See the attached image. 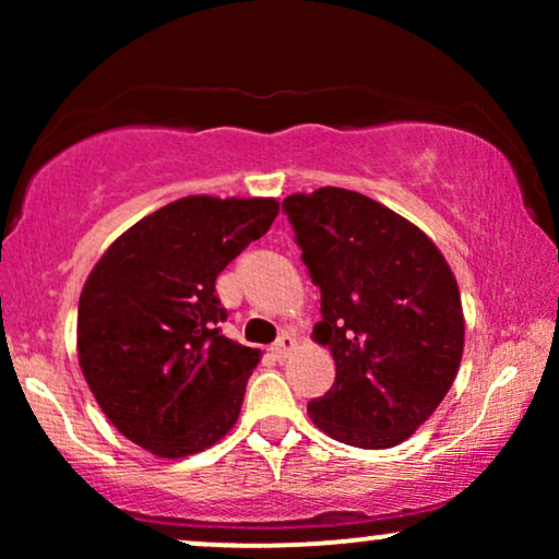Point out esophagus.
Here are the masks:
<instances>
[{
    "label": "esophagus",
    "instance_id": "esophagus-1",
    "mask_svg": "<svg viewBox=\"0 0 559 559\" xmlns=\"http://www.w3.org/2000/svg\"><path fill=\"white\" fill-rule=\"evenodd\" d=\"M292 349H294V336H292V333H288V331L281 333V336L275 338L273 346H271L273 357H278V360H284V357H286Z\"/></svg>",
    "mask_w": 559,
    "mask_h": 559
}]
</instances>
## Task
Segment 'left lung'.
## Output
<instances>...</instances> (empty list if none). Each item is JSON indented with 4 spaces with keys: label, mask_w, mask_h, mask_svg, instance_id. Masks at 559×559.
Returning a JSON list of instances; mask_svg holds the SVG:
<instances>
[{
    "label": "left lung",
    "mask_w": 559,
    "mask_h": 559,
    "mask_svg": "<svg viewBox=\"0 0 559 559\" xmlns=\"http://www.w3.org/2000/svg\"><path fill=\"white\" fill-rule=\"evenodd\" d=\"M281 207L320 286L323 320L312 333L336 362V381L307 413L344 444L396 447L431 418L457 376V281L436 243L376 199L325 186Z\"/></svg>",
    "instance_id": "8db88e82"
}]
</instances>
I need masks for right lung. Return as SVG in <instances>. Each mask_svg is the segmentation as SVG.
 Returning a JSON list of instances; mask_svg holds the SVG:
<instances>
[{"label":"right lung","instance_id":"add662e5","mask_svg":"<svg viewBox=\"0 0 559 559\" xmlns=\"http://www.w3.org/2000/svg\"><path fill=\"white\" fill-rule=\"evenodd\" d=\"M278 215L275 199L183 197L128 228L79 301V362L126 439L186 457L241 413L260 352L221 333L217 275Z\"/></svg>","mask_w":559,"mask_h":559}]
</instances>
